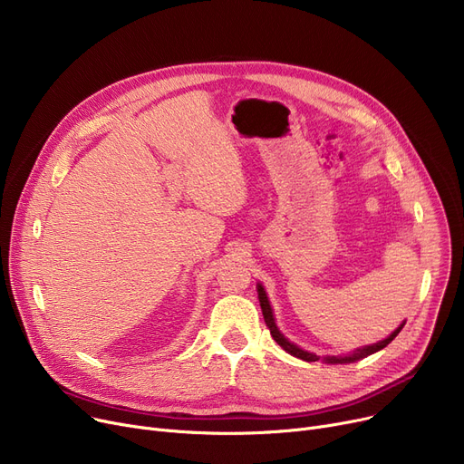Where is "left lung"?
I'll return each mask as SVG.
<instances>
[{
  "mask_svg": "<svg viewBox=\"0 0 464 464\" xmlns=\"http://www.w3.org/2000/svg\"><path fill=\"white\" fill-rule=\"evenodd\" d=\"M257 295H259V304H261V312H263L265 324H266V327H269V331H271V334H273V338L276 340V343H278V344H280L287 353L295 355V357H299V359H303V361H308V362H312V361H318V359H320L318 355L308 353V352H304V350L297 348L295 344H291L289 340H287V338H284V334L276 329V325H275V318H273V310H271V304H269V299H266V294H265L261 285H257ZM402 327H404V324H402L397 331H393L392 334H389L385 340H382V343H378V344L359 348V350H355L353 353H350V355H346V357H327L325 361H329V362H352V361H359V359H362V357H367V355H371V353H376V352H380L382 348H385L389 343H392V340L401 333V329H402Z\"/></svg>",
  "mask_w": 464,
  "mask_h": 464,
  "instance_id": "8db88e82",
  "label": "left lung"
}]
</instances>
